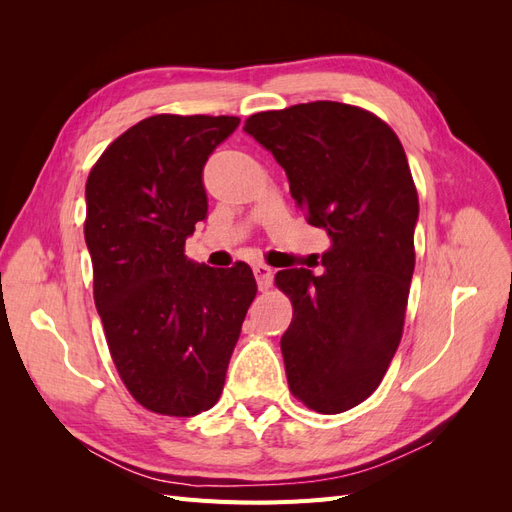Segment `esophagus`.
I'll return each instance as SVG.
<instances>
[{"label": "esophagus", "instance_id": "34e87169", "mask_svg": "<svg viewBox=\"0 0 512 512\" xmlns=\"http://www.w3.org/2000/svg\"><path fill=\"white\" fill-rule=\"evenodd\" d=\"M254 277L258 282V288L260 290H267L271 286V280H273V271L271 267H267L265 262H256L254 265Z\"/></svg>", "mask_w": 512, "mask_h": 512}]
</instances>
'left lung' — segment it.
I'll use <instances>...</instances> for the list:
<instances>
[{"instance_id":"1","label":"left lung","mask_w":512,"mask_h":512,"mask_svg":"<svg viewBox=\"0 0 512 512\" xmlns=\"http://www.w3.org/2000/svg\"><path fill=\"white\" fill-rule=\"evenodd\" d=\"M243 130L331 239L322 275H275L294 309L280 342L288 386L307 408L346 412L378 389L404 331L418 220L406 151L374 113L329 100L256 113Z\"/></svg>"}]
</instances>
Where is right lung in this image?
<instances>
[{"label": "right lung", "instance_id": "obj_1", "mask_svg": "<svg viewBox=\"0 0 512 512\" xmlns=\"http://www.w3.org/2000/svg\"><path fill=\"white\" fill-rule=\"evenodd\" d=\"M239 117L153 115L106 147L85 185V243L108 350L130 395L166 416L220 399L256 280L183 254L207 218L203 168Z\"/></svg>", "mask_w": 512, "mask_h": 512}]
</instances>
